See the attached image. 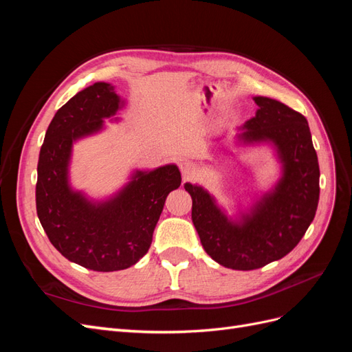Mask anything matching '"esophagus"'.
Returning a JSON list of instances; mask_svg holds the SVG:
<instances>
[{
    "label": "esophagus",
    "mask_w": 352,
    "mask_h": 352,
    "mask_svg": "<svg viewBox=\"0 0 352 352\" xmlns=\"http://www.w3.org/2000/svg\"><path fill=\"white\" fill-rule=\"evenodd\" d=\"M179 167H180V172H182L184 177H190V176L195 173V170H197L195 163L190 162V160H184V162H180Z\"/></svg>",
    "instance_id": "esophagus-1"
}]
</instances>
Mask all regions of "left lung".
Returning a JSON list of instances; mask_svg holds the SVG:
<instances>
[{
    "instance_id": "obj_1",
    "label": "left lung",
    "mask_w": 352,
    "mask_h": 352,
    "mask_svg": "<svg viewBox=\"0 0 352 352\" xmlns=\"http://www.w3.org/2000/svg\"><path fill=\"white\" fill-rule=\"evenodd\" d=\"M257 113L238 135L243 145L269 142L282 164V176L238 220L228 217L208 190L185 184L192 198V221L202 247L219 264L254 270L289 254L316 216L320 168L307 119L283 102L254 97Z\"/></svg>"
}]
</instances>
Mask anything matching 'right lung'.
Returning a JSON list of instances; mask_svg holds the SVG:
<instances>
[{"mask_svg": "<svg viewBox=\"0 0 352 352\" xmlns=\"http://www.w3.org/2000/svg\"><path fill=\"white\" fill-rule=\"evenodd\" d=\"M123 105L110 83L97 82L78 92L51 120L38 160L36 212L42 228L61 255L95 272L123 270L144 257L167 195L182 182L177 166L166 164L136 170L131 182L104 201H92L70 186L73 142L102 131L104 120Z\"/></svg>", "mask_w": 352, "mask_h": 352, "instance_id": "obj_1", "label": "right lung"}]
</instances>
